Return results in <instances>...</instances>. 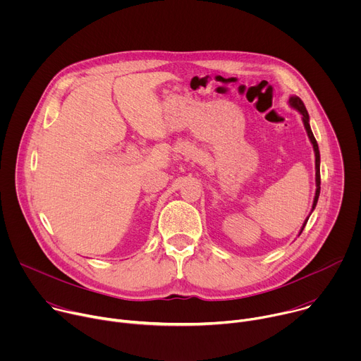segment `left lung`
<instances>
[{
  "instance_id": "obj_1",
  "label": "left lung",
  "mask_w": 361,
  "mask_h": 361,
  "mask_svg": "<svg viewBox=\"0 0 361 361\" xmlns=\"http://www.w3.org/2000/svg\"><path fill=\"white\" fill-rule=\"evenodd\" d=\"M290 104H291V107H294V109L302 116V123H304L305 131H307L308 138H310V141H312V144H313V148H314V152H316V184H317V190H316V195H314V201H313V210H314L316 205H317L319 195H320V183H322V181H320V151H319V144H317V141H316V138H314V135H313V131H312V128H310V123H308V113H307V110H305L304 102H302L298 97H291V98H290ZM313 210H312V212H313ZM307 220H308V219H307ZM307 220H305V223L302 224L300 234L302 233V230H304V227H305V224H307Z\"/></svg>"
}]
</instances>
